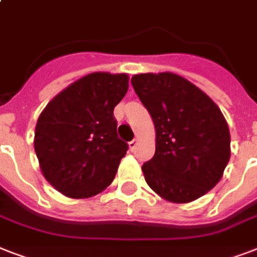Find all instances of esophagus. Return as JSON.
Returning a JSON list of instances; mask_svg holds the SVG:
<instances>
[{"label": "esophagus", "instance_id": "34e87169", "mask_svg": "<svg viewBox=\"0 0 257 257\" xmlns=\"http://www.w3.org/2000/svg\"><path fill=\"white\" fill-rule=\"evenodd\" d=\"M137 143H139V139H133L132 141H129V148H131V151H135V149H136Z\"/></svg>", "mask_w": 257, "mask_h": 257}]
</instances>
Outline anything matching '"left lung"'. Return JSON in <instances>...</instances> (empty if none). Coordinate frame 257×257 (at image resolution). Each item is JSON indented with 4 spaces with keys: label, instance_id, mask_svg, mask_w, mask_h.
Masks as SVG:
<instances>
[{
    "label": "left lung",
    "instance_id": "1",
    "mask_svg": "<svg viewBox=\"0 0 257 257\" xmlns=\"http://www.w3.org/2000/svg\"><path fill=\"white\" fill-rule=\"evenodd\" d=\"M133 89L156 129L155 156L145 181L172 203H189L219 183L231 156V136L217 105L175 73L133 76Z\"/></svg>",
    "mask_w": 257,
    "mask_h": 257
}]
</instances>
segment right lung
<instances>
[{
  "label": "right lung",
  "mask_w": 257,
  "mask_h": 257,
  "mask_svg": "<svg viewBox=\"0 0 257 257\" xmlns=\"http://www.w3.org/2000/svg\"><path fill=\"white\" fill-rule=\"evenodd\" d=\"M128 74L90 73L58 93L38 117L34 151L42 175L73 199L112 183L128 144L117 136L113 109L128 90Z\"/></svg>",
  "instance_id": "obj_1"
}]
</instances>
